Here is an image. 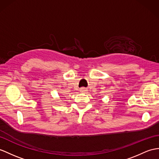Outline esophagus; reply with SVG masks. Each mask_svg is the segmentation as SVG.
Instances as JSON below:
<instances>
[{
  "label": "esophagus",
  "mask_w": 159,
  "mask_h": 159,
  "mask_svg": "<svg viewBox=\"0 0 159 159\" xmlns=\"http://www.w3.org/2000/svg\"><path fill=\"white\" fill-rule=\"evenodd\" d=\"M80 90L82 91V92H85V91H86V89H85L84 88H81V89H80Z\"/></svg>",
  "instance_id": "obj_1"
}]
</instances>
